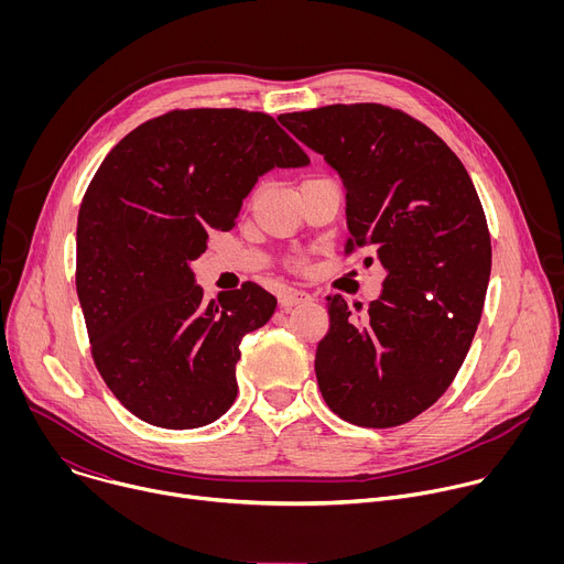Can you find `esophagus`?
Instances as JSON below:
<instances>
[{
    "label": "esophagus",
    "mask_w": 564,
    "mask_h": 564,
    "mask_svg": "<svg viewBox=\"0 0 564 564\" xmlns=\"http://www.w3.org/2000/svg\"><path fill=\"white\" fill-rule=\"evenodd\" d=\"M279 301H281V305H283V307H292V305L310 303V301H312V294H307L305 290H292V288H288V290H283V292H281Z\"/></svg>",
    "instance_id": "34e87169"
}]
</instances>
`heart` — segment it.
<instances>
[{
	"mask_svg": "<svg viewBox=\"0 0 564 564\" xmlns=\"http://www.w3.org/2000/svg\"><path fill=\"white\" fill-rule=\"evenodd\" d=\"M296 268H303V261H296Z\"/></svg>",
	"mask_w": 564,
	"mask_h": 564,
	"instance_id": "b5f03b06",
	"label": "heart"
}]
</instances>
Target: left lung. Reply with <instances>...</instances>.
Masks as SVG:
<instances>
[{"mask_svg":"<svg viewBox=\"0 0 564 564\" xmlns=\"http://www.w3.org/2000/svg\"><path fill=\"white\" fill-rule=\"evenodd\" d=\"M279 120L346 185V254L370 248L386 270L366 312L328 296L318 390L355 426L406 424L453 383L485 307L491 234L479 196L451 147L399 109L330 105Z\"/></svg>","mask_w":564,"mask_h":564,"instance_id":"1","label":"left lung"}]
</instances>
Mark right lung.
<instances>
[{"label":"right lung","mask_w":564,"mask_h":564,"mask_svg":"<svg viewBox=\"0 0 564 564\" xmlns=\"http://www.w3.org/2000/svg\"><path fill=\"white\" fill-rule=\"evenodd\" d=\"M307 153L261 111L174 109L127 133L77 214L75 288L98 372L142 422L185 431L234 404L240 341L276 299L248 281L203 301L189 268L259 176Z\"/></svg>","instance_id":"add662e5"}]
</instances>
